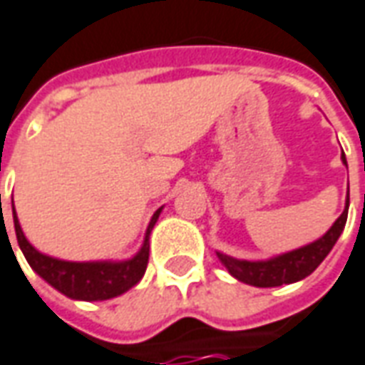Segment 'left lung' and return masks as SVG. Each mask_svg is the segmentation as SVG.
I'll return each instance as SVG.
<instances>
[{
	"mask_svg": "<svg viewBox=\"0 0 365 365\" xmlns=\"http://www.w3.org/2000/svg\"><path fill=\"white\" fill-rule=\"evenodd\" d=\"M342 162L348 168L344 152ZM348 207H350V193H348L342 215L334 221V225L326 231L324 235L312 241V243L304 245V247H298L294 251L277 255V257L264 259V261H245V259H235V257H229V255L217 251L219 261L223 262V267L229 271L231 277H235L237 280H241L245 284H251V287L269 289V287L298 282V280L307 279L310 272H314L316 267L326 259V255L332 251V247L338 241V237L342 235L344 227H346Z\"/></svg>",
	"mask_w": 365,
	"mask_h": 365,
	"instance_id": "obj_1",
	"label": "left lung"
}]
</instances>
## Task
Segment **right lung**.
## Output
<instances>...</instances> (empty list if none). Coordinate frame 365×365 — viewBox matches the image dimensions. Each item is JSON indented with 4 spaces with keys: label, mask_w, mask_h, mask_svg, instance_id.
<instances>
[{
    "label": "right lung",
    "mask_w": 365,
    "mask_h": 365,
    "mask_svg": "<svg viewBox=\"0 0 365 365\" xmlns=\"http://www.w3.org/2000/svg\"><path fill=\"white\" fill-rule=\"evenodd\" d=\"M11 209H14V227L17 243H19V249H21L25 259L29 262V267L39 274L41 279L49 282L53 289L63 292L65 297L73 298V300H86V302L120 297L126 290L132 289L134 284H138L148 267L150 233H152V229H154L158 217L162 213V207H160L152 215L150 223H148L146 235H144V243H142L140 251L134 257L124 259V261L76 262L63 261V259L49 257V255L37 251L23 233L17 213H15L14 200H11Z\"/></svg>",
    "instance_id": "obj_1"
}]
</instances>
